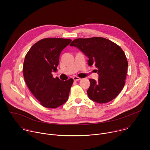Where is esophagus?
Here are the masks:
<instances>
[{
    "mask_svg": "<svg viewBox=\"0 0 150 150\" xmlns=\"http://www.w3.org/2000/svg\"><path fill=\"white\" fill-rule=\"evenodd\" d=\"M73 79H74V81H79V80L81 79V78H79V77H78V76H74V77L73 78Z\"/></svg>",
    "mask_w": 150,
    "mask_h": 150,
    "instance_id": "34e87169",
    "label": "esophagus"
}]
</instances>
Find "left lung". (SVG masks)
I'll list each match as a JSON object with an SVG mask.
<instances>
[{"label":"left lung","mask_w":150,"mask_h":150,"mask_svg":"<svg viewBox=\"0 0 150 150\" xmlns=\"http://www.w3.org/2000/svg\"><path fill=\"white\" fill-rule=\"evenodd\" d=\"M70 46L80 50L88 57V65L97 68L98 81L90 79L88 96L98 103H108L123 89L128 63L122 49L115 42L103 37L76 38Z\"/></svg>","instance_id":"left-lung-1"}]
</instances>
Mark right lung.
<instances>
[{
	"label": "right lung",
	"mask_w": 150,
	"mask_h": 150,
	"mask_svg": "<svg viewBox=\"0 0 150 150\" xmlns=\"http://www.w3.org/2000/svg\"><path fill=\"white\" fill-rule=\"evenodd\" d=\"M71 39L46 38L35 43L27 53L23 75L27 87L40 104L47 108H56L68 99L74 80L62 81L53 77L57 71L61 52Z\"/></svg>",
	"instance_id": "1"
}]
</instances>
